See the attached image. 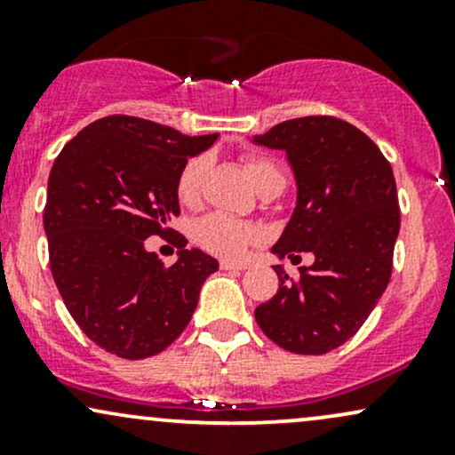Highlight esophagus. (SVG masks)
<instances>
[{
    "label": "esophagus",
    "mask_w": 455,
    "mask_h": 455,
    "mask_svg": "<svg viewBox=\"0 0 455 455\" xmlns=\"http://www.w3.org/2000/svg\"><path fill=\"white\" fill-rule=\"evenodd\" d=\"M248 267V263H239V260H220V269L224 271H242Z\"/></svg>",
    "instance_id": "obj_1"
}]
</instances>
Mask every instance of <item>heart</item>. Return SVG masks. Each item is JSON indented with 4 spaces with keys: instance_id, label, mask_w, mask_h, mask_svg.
Wrapping results in <instances>:
<instances>
[{
    "instance_id": "b5f03b06",
    "label": "heart",
    "mask_w": 455,
    "mask_h": 455,
    "mask_svg": "<svg viewBox=\"0 0 455 455\" xmlns=\"http://www.w3.org/2000/svg\"><path fill=\"white\" fill-rule=\"evenodd\" d=\"M245 166H248V173L252 177L254 186H260L263 181L271 180V177L284 180L278 162L271 158H248L245 160ZM205 173V156H196V158L186 162L180 177H177V196H180L181 203L192 205V203L198 201ZM195 235L196 242L201 243L203 248H207L213 254L231 259L242 257L245 250H248V245L257 239V231H254L250 224L235 220L231 216H224V213H210L207 218L198 220Z\"/></svg>"
}]
</instances>
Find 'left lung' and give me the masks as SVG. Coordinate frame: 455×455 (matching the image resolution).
I'll use <instances>...</instances> for the list:
<instances>
[{
	"mask_svg": "<svg viewBox=\"0 0 455 455\" xmlns=\"http://www.w3.org/2000/svg\"><path fill=\"white\" fill-rule=\"evenodd\" d=\"M252 143L284 151L297 186L271 254L315 257L297 282L274 265L280 289L254 318L286 351L329 353L357 333L389 284L400 233L394 171L372 139L327 115L282 122Z\"/></svg>",
	"mask_w": 455,
	"mask_h": 455,
	"instance_id": "8db88e82",
	"label": "left lung"
}]
</instances>
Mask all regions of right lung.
Segmentation results:
<instances>
[{
    "label": "right lung",
    "mask_w": 455,
    "mask_h": 455,
    "mask_svg": "<svg viewBox=\"0 0 455 455\" xmlns=\"http://www.w3.org/2000/svg\"><path fill=\"white\" fill-rule=\"evenodd\" d=\"M218 134L186 137L149 119L108 115L83 128L53 162L44 207L61 299L85 336L124 359L180 338L218 260L177 242L171 267L145 250L180 216L177 177Z\"/></svg>",
    "instance_id": "1"
}]
</instances>
